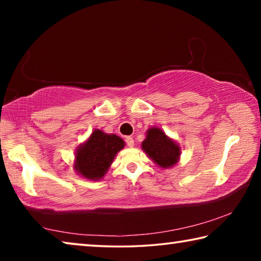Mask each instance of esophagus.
<instances>
[{"label":"esophagus","mask_w":261,"mask_h":261,"mask_svg":"<svg viewBox=\"0 0 261 261\" xmlns=\"http://www.w3.org/2000/svg\"><path fill=\"white\" fill-rule=\"evenodd\" d=\"M125 141H126V145L129 147H134L135 146V140H134V138H132V137H126Z\"/></svg>","instance_id":"esophagus-1"}]
</instances>
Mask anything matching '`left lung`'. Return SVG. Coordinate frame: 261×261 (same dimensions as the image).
Instances as JSON below:
<instances>
[{"mask_svg": "<svg viewBox=\"0 0 261 261\" xmlns=\"http://www.w3.org/2000/svg\"><path fill=\"white\" fill-rule=\"evenodd\" d=\"M141 148L162 169L176 166L180 158L179 145L158 126L147 129L146 138L141 143Z\"/></svg>", "mask_w": 261, "mask_h": 261, "instance_id": "8db88e82", "label": "left lung"}]
</instances>
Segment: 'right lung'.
Here are the masks:
<instances>
[{"label":"right lung","instance_id":"right-lung-1","mask_svg":"<svg viewBox=\"0 0 261 261\" xmlns=\"http://www.w3.org/2000/svg\"><path fill=\"white\" fill-rule=\"evenodd\" d=\"M124 146L125 143L121 137L95 129L76 148L73 169L83 178L90 180L102 179L116 154Z\"/></svg>","mask_w":261,"mask_h":261}]
</instances>
